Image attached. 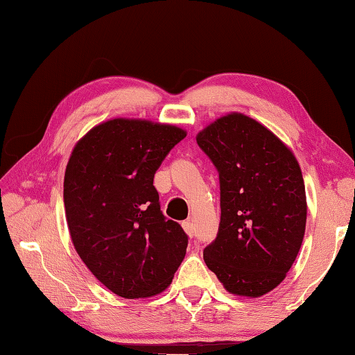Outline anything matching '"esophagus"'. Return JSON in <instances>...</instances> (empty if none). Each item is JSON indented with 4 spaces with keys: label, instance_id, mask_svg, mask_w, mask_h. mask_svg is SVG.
Returning <instances> with one entry per match:
<instances>
[{
    "label": "esophagus",
    "instance_id": "1",
    "mask_svg": "<svg viewBox=\"0 0 355 355\" xmlns=\"http://www.w3.org/2000/svg\"><path fill=\"white\" fill-rule=\"evenodd\" d=\"M183 229H184V232L187 233V235H189V238L193 236V223L192 221H184L183 223Z\"/></svg>",
    "mask_w": 355,
    "mask_h": 355
}]
</instances>
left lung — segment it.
<instances>
[{
	"mask_svg": "<svg viewBox=\"0 0 355 355\" xmlns=\"http://www.w3.org/2000/svg\"><path fill=\"white\" fill-rule=\"evenodd\" d=\"M220 175L221 221L202 256L232 294L259 297L281 284L305 235L299 163L266 126L238 112L197 135Z\"/></svg>",
	"mask_w": 355,
	"mask_h": 355,
	"instance_id": "8db88e82",
	"label": "left lung"
}]
</instances>
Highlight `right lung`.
I'll return each instance as SVG.
<instances>
[{"instance_id":"right-lung-1","label":"right lung","mask_w":355,"mask_h":355,"mask_svg":"<svg viewBox=\"0 0 355 355\" xmlns=\"http://www.w3.org/2000/svg\"><path fill=\"white\" fill-rule=\"evenodd\" d=\"M186 137L177 126L112 119L78 141L64 178L71 241L88 270L125 299L172 282L187 235L160 210L155 171Z\"/></svg>"}]
</instances>
